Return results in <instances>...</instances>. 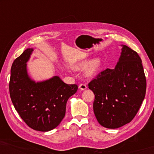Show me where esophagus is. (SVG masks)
<instances>
[{
  "mask_svg": "<svg viewBox=\"0 0 154 154\" xmlns=\"http://www.w3.org/2000/svg\"><path fill=\"white\" fill-rule=\"evenodd\" d=\"M79 88L81 90H85L87 89V85H86V84H85V83H82L79 85Z\"/></svg>",
  "mask_w": 154,
  "mask_h": 154,
  "instance_id": "obj_1",
  "label": "esophagus"
}]
</instances>
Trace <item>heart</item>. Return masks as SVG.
I'll return each instance as SVG.
<instances>
[{
    "label": "heart",
    "instance_id": "1",
    "mask_svg": "<svg viewBox=\"0 0 154 154\" xmlns=\"http://www.w3.org/2000/svg\"><path fill=\"white\" fill-rule=\"evenodd\" d=\"M101 65H102V61L100 59L96 58L92 60L90 62L89 60H83L76 64L77 69H84L86 66L87 69L85 70V73L88 76H92L97 74V73L100 71Z\"/></svg>",
    "mask_w": 154,
    "mask_h": 154
}]
</instances>
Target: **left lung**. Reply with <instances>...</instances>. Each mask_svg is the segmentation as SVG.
Returning <instances> with one entry per match:
<instances>
[{
    "label": "left lung",
    "instance_id": "obj_1",
    "mask_svg": "<svg viewBox=\"0 0 154 154\" xmlns=\"http://www.w3.org/2000/svg\"><path fill=\"white\" fill-rule=\"evenodd\" d=\"M119 62L88 84L94 94V113L103 127L116 129L130 123L140 109L146 89L142 60L137 52L122 45Z\"/></svg>",
    "mask_w": 154,
    "mask_h": 154
}]
</instances>
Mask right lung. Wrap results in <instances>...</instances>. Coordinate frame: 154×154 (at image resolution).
<instances>
[{
    "label": "right lung",
    "mask_w": 154,
    "mask_h": 154,
    "mask_svg": "<svg viewBox=\"0 0 154 154\" xmlns=\"http://www.w3.org/2000/svg\"><path fill=\"white\" fill-rule=\"evenodd\" d=\"M33 51V48H27L12 63L10 98L29 127L48 132L57 127L64 119L67 101L76 92L78 85L66 84L59 76L37 83L31 80L27 73L26 62Z\"/></svg>",
    "instance_id": "obj_1"
}]
</instances>
